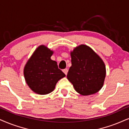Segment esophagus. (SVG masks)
I'll list each match as a JSON object with an SVG mask.
<instances>
[{"mask_svg":"<svg viewBox=\"0 0 129 129\" xmlns=\"http://www.w3.org/2000/svg\"><path fill=\"white\" fill-rule=\"evenodd\" d=\"M63 72L64 73V74L66 75H67L68 74V69H63Z\"/></svg>","mask_w":129,"mask_h":129,"instance_id":"esophagus-1","label":"esophagus"}]
</instances>
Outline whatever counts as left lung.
<instances>
[{
	"label": "left lung",
	"mask_w": 129,
	"mask_h": 129,
	"mask_svg": "<svg viewBox=\"0 0 129 129\" xmlns=\"http://www.w3.org/2000/svg\"><path fill=\"white\" fill-rule=\"evenodd\" d=\"M72 66L67 78L80 94L88 96L102 88L106 67L102 59L88 46H78L71 51Z\"/></svg>",
	"instance_id": "left-lung-1"
}]
</instances>
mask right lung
Wrapping results in <instances>:
<instances>
[{
	"instance_id": "1",
	"label": "right lung",
	"mask_w": 129,
	"mask_h": 129,
	"mask_svg": "<svg viewBox=\"0 0 129 129\" xmlns=\"http://www.w3.org/2000/svg\"><path fill=\"white\" fill-rule=\"evenodd\" d=\"M53 51L44 45L33 52L24 68V76L28 86L35 93L44 95L54 90L57 82L65 74L51 59Z\"/></svg>"
}]
</instances>
